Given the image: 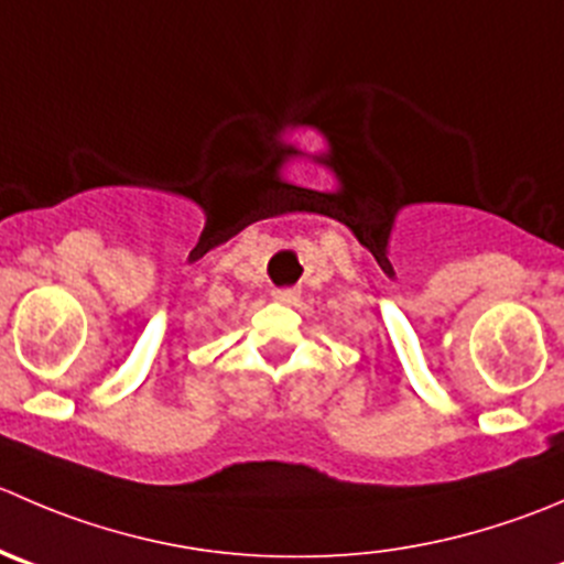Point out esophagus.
<instances>
[{
    "label": "esophagus",
    "mask_w": 564,
    "mask_h": 564,
    "mask_svg": "<svg viewBox=\"0 0 564 564\" xmlns=\"http://www.w3.org/2000/svg\"><path fill=\"white\" fill-rule=\"evenodd\" d=\"M300 297V292L297 289H275V292H272V300H278V303H294V300Z\"/></svg>",
    "instance_id": "obj_1"
}]
</instances>
